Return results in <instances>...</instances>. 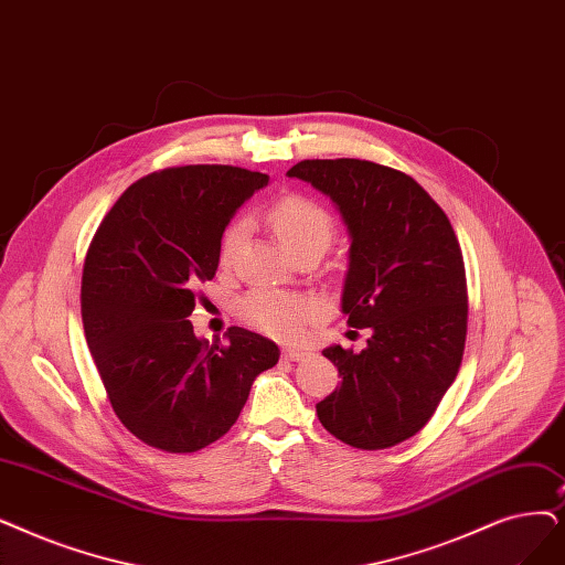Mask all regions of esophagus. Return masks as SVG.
Instances as JSON below:
<instances>
[{"label": "esophagus", "instance_id": "1", "mask_svg": "<svg viewBox=\"0 0 565 565\" xmlns=\"http://www.w3.org/2000/svg\"><path fill=\"white\" fill-rule=\"evenodd\" d=\"M309 353L307 351H302V349H286L284 351V358L286 360H290V362H298V360H305Z\"/></svg>", "mask_w": 565, "mask_h": 565}]
</instances>
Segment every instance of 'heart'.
Masks as SVG:
<instances>
[{
  "label": "heart",
  "mask_w": 565,
  "mask_h": 565,
  "mask_svg": "<svg viewBox=\"0 0 565 565\" xmlns=\"http://www.w3.org/2000/svg\"><path fill=\"white\" fill-rule=\"evenodd\" d=\"M269 222L277 237L281 239L288 254L305 247L311 242H323L326 247L332 237V218L330 214L305 195H286V199L277 201L273 212H269ZM247 218H235V222L224 231L222 254L224 263H231L239 244L247 235ZM239 316L252 328L273 334L279 339H296L302 334L305 326L316 316L313 305L298 296H288V292L279 290H254L239 305Z\"/></svg>",
  "instance_id": "1"
}]
</instances>
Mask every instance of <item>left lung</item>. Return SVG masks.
<instances>
[{
	"label": "left lung",
	"instance_id": "8db88e82",
	"mask_svg": "<svg viewBox=\"0 0 565 565\" xmlns=\"http://www.w3.org/2000/svg\"><path fill=\"white\" fill-rule=\"evenodd\" d=\"M298 178L330 195L351 235L341 311L370 328L360 353L328 347L341 385L316 404L343 444L383 450L418 434L452 385L466 341V273L457 235L431 195L395 168L307 159Z\"/></svg>",
	"mask_w": 565,
	"mask_h": 565
}]
</instances>
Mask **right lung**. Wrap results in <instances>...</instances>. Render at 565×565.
<instances>
[{
	"label": "right lung",
	"mask_w": 565,
	"mask_h": 565,
	"mask_svg": "<svg viewBox=\"0 0 565 565\" xmlns=\"http://www.w3.org/2000/svg\"><path fill=\"white\" fill-rule=\"evenodd\" d=\"M269 178L235 166L166 168L131 184L104 216L85 267L81 309L89 353L119 423L142 444L195 452L222 438L279 349L228 328L226 347L195 337L199 286L222 237Z\"/></svg>",
	"instance_id": "add662e5"
}]
</instances>
